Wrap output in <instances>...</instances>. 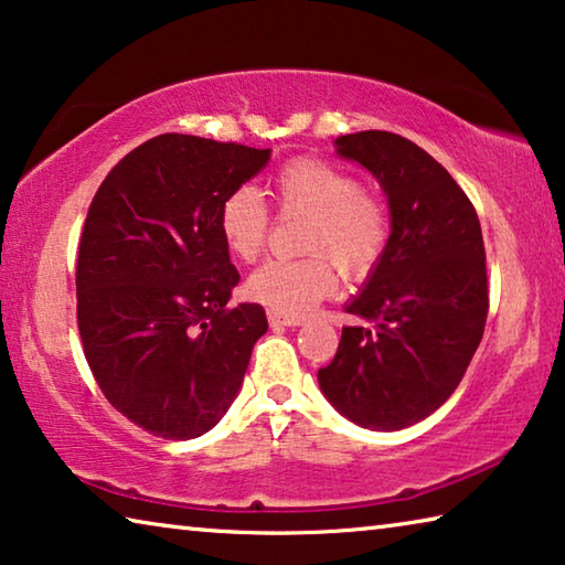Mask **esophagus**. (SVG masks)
Instances as JSON below:
<instances>
[{"mask_svg": "<svg viewBox=\"0 0 565 565\" xmlns=\"http://www.w3.org/2000/svg\"><path fill=\"white\" fill-rule=\"evenodd\" d=\"M269 323L274 329H281V327H299L301 319H291V317H281V313L269 311Z\"/></svg>", "mask_w": 565, "mask_h": 565, "instance_id": "obj_1", "label": "esophagus"}]
</instances>
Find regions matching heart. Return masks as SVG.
I'll use <instances>...</instances> for the list:
<instances>
[{"label": "heart", "mask_w": 565, "mask_h": 565, "mask_svg": "<svg viewBox=\"0 0 565 565\" xmlns=\"http://www.w3.org/2000/svg\"><path fill=\"white\" fill-rule=\"evenodd\" d=\"M274 196L284 214H306L303 259H274L246 281L256 303L301 319L333 294L337 260L349 276L369 274L391 238L388 209L351 171L319 157H296L276 171ZM271 216L254 186H236L218 204V234L236 259L252 262L269 238Z\"/></svg>", "instance_id": "1"}]
</instances>
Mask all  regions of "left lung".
I'll return each instance as SVG.
<instances>
[{
  "instance_id": "8db88e82",
  "label": "left lung",
  "mask_w": 565,
  "mask_h": 565,
  "mask_svg": "<svg viewBox=\"0 0 565 565\" xmlns=\"http://www.w3.org/2000/svg\"><path fill=\"white\" fill-rule=\"evenodd\" d=\"M388 196L391 238L347 311L374 329L343 327L319 386L337 411L374 431L414 426L461 384L489 317L478 214L438 161L398 134L337 139Z\"/></svg>"
}]
</instances>
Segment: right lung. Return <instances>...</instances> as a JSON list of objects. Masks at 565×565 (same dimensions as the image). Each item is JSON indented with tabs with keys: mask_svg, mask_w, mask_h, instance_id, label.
I'll return each instance as SVG.
<instances>
[{
	"mask_svg": "<svg viewBox=\"0 0 565 565\" xmlns=\"http://www.w3.org/2000/svg\"><path fill=\"white\" fill-rule=\"evenodd\" d=\"M269 159L236 141L159 134L92 199L76 256L84 356L109 404L149 434H206L269 329L259 303L226 306L238 271L218 234L222 199Z\"/></svg>",
	"mask_w": 565,
	"mask_h": 565,
	"instance_id": "add662e5",
	"label": "right lung"
}]
</instances>
